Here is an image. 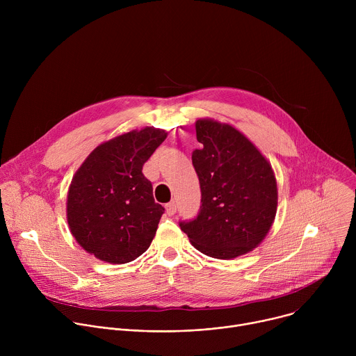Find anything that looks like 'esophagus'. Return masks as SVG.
<instances>
[{
    "mask_svg": "<svg viewBox=\"0 0 356 356\" xmlns=\"http://www.w3.org/2000/svg\"><path fill=\"white\" fill-rule=\"evenodd\" d=\"M165 209H166V213H168V216H173V214L176 213V210H177V207H176V202H175V201H170V202H168V204L165 206Z\"/></svg>",
    "mask_w": 356,
    "mask_h": 356,
    "instance_id": "34e87169",
    "label": "esophagus"
}]
</instances>
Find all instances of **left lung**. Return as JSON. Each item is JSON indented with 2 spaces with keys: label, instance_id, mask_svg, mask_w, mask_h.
Instances as JSON below:
<instances>
[{
  "label": "left lung",
  "instance_id": "8db88e82",
  "mask_svg": "<svg viewBox=\"0 0 356 356\" xmlns=\"http://www.w3.org/2000/svg\"><path fill=\"white\" fill-rule=\"evenodd\" d=\"M201 149L191 155L201 188L197 217L180 221L195 249L234 259L257 248L277 210V184L270 163L243 134L210 118L195 121Z\"/></svg>",
  "mask_w": 356,
  "mask_h": 356
}]
</instances>
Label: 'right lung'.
I'll return each instance as SVG.
<instances>
[{
	"label": "right lung",
	"mask_w": 356,
	"mask_h": 356,
	"mask_svg": "<svg viewBox=\"0 0 356 356\" xmlns=\"http://www.w3.org/2000/svg\"><path fill=\"white\" fill-rule=\"evenodd\" d=\"M168 132L146 127L98 145L73 176L67 222L79 245L97 259L128 264L149 248L165 209L155 202L143 163Z\"/></svg>",
	"instance_id": "1"
}]
</instances>
